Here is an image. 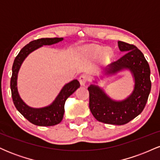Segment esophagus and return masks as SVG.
<instances>
[{
    "mask_svg": "<svg viewBox=\"0 0 160 160\" xmlns=\"http://www.w3.org/2000/svg\"><path fill=\"white\" fill-rule=\"evenodd\" d=\"M89 80V77H88L87 74H82L81 76L79 78V81H80V83L81 86H85L86 82Z\"/></svg>",
    "mask_w": 160,
    "mask_h": 160,
    "instance_id": "esophagus-1",
    "label": "esophagus"
}]
</instances>
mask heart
<instances>
[{"label":"heart","instance_id":"heart-1","mask_svg":"<svg viewBox=\"0 0 160 160\" xmlns=\"http://www.w3.org/2000/svg\"><path fill=\"white\" fill-rule=\"evenodd\" d=\"M99 52H100V51H99Z\"/></svg>","mask_w":160,"mask_h":160}]
</instances>
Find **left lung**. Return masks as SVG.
Here are the masks:
<instances>
[{"label":"left lung","mask_w":160,"mask_h":160,"mask_svg":"<svg viewBox=\"0 0 160 160\" xmlns=\"http://www.w3.org/2000/svg\"><path fill=\"white\" fill-rule=\"evenodd\" d=\"M124 56L107 66L106 74H115L128 69L135 78V87L132 94L122 101H114L105 94L98 86L88 87L89 109L99 122L112 125H124L143 111L151 89L150 70L144 54L133 44L118 41Z\"/></svg>","instance_id":"obj_1"}]
</instances>
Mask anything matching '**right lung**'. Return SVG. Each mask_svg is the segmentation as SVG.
I'll use <instances>...</instances> for the list:
<instances>
[{"label":"right lung","instance_id":"1","mask_svg":"<svg viewBox=\"0 0 160 160\" xmlns=\"http://www.w3.org/2000/svg\"><path fill=\"white\" fill-rule=\"evenodd\" d=\"M62 40V38H54L33 40L20 50L12 65L10 89L14 105L25 118L36 126H51L59 123L63 119L65 101L80 87V84L78 80H72L63 86L59 94L50 105L41 108H33L28 106L20 98L17 89L18 72L25 58L31 52L43 45H52Z\"/></svg>","mask_w":160,"mask_h":160}]
</instances>
